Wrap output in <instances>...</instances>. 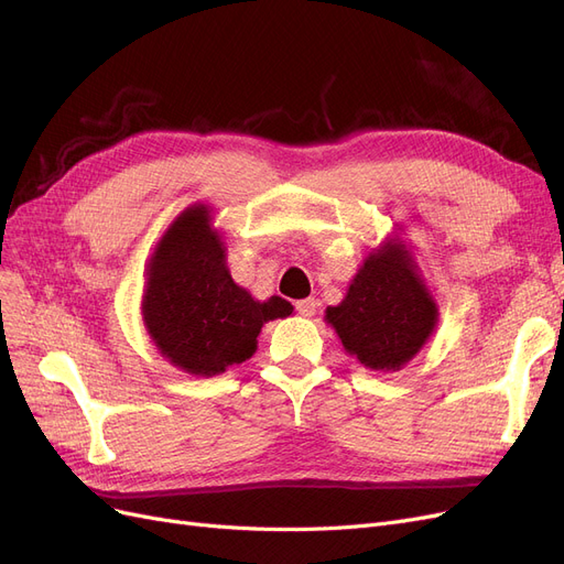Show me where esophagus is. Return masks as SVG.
Here are the masks:
<instances>
[{"label": "esophagus", "instance_id": "obj_1", "mask_svg": "<svg viewBox=\"0 0 564 564\" xmlns=\"http://www.w3.org/2000/svg\"><path fill=\"white\" fill-rule=\"evenodd\" d=\"M315 308H317V302H315V300H302V302H297V313L304 315V317L315 315Z\"/></svg>", "mask_w": 564, "mask_h": 564}]
</instances>
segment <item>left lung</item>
Segmentation results:
<instances>
[{"mask_svg":"<svg viewBox=\"0 0 564 564\" xmlns=\"http://www.w3.org/2000/svg\"><path fill=\"white\" fill-rule=\"evenodd\" d=\"M437 317V302L399 232L371 249L346 297L325 311L343 350L366 369L382 373L401 371L426 346Z\"/></svg>","mask_w":564,"mask_h":564,"instance_id":"8db88e82","label":"left lung"}]
</instances>
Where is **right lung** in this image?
Listing matches in <instances>:
<instances>
[{"instance_id": "right-lung-1", "label": "right lung", "mask_w": 564, "mask_h": 564, "mask_svg": "<svg viewBox=\"0 0 564 564\" xmlns=\"http://www.w3.org/2000/svg\"><path fill=\"white\" fill-rule=\"evenodd\" d=\"M226 251L209 205L195 203L167 226L144 269V329L161 357L198 378L251 359L262 325L292 313L283 297L260 302L237 285Z\"/></svg>"}]
</instances>
